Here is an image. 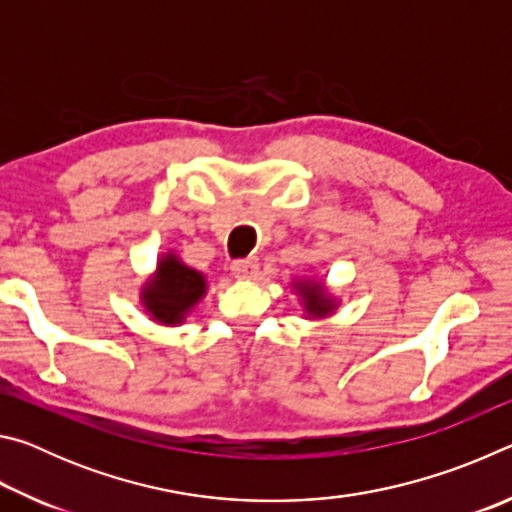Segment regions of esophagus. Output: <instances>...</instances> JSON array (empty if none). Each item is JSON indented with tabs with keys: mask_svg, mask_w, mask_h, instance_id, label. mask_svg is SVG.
Instances as JSON below:
<instances>
[{
	"mask_svg": "<svg viewBox=\"0 0 512 512\" xmlns=\"http://www.w3.org/2000/svg\"><path fill=\"white\" fill-rule=\"evenodd\" d=\"M232 273H235L239 280H253L259 271V262L255 257H248V259H235L232 262Z\"/></svg>",
	"mask_w": 512,
	"mask_h": 512,
	"instance_id": "1",
	"label": "esophagus"
}]
</instances>
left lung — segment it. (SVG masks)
Listing matches in <instances>:
<instances>
[{"instance_id":"obj_1","label":"left lung","mask_w":512,"mask_h":512,"mask_svg":"<svg viewBox=\"0 0 512 512\" xmlns=\"http://www.w3.org/2000/svg\"><path fill=\"white\" fill-rule=\"evenodd\" d=\"M291 287L300 300L302 318L325 320L329 316H334L336 309H339V298L332 296V291H329L325 287V282L318 280L316 275L291 280Z\"/></svg>"}]
</instances>
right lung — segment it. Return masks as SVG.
<instances>
[{
  "label": "right lung",
  "instance_id": "add662e5",
  "mask_svg": "<svg viewBox=\"0 0 512 512\" xmlns=\"http://www.w3.org/2000/svg\"><path fill=\"white\" fill-rule=\"evenodd\" d=\"M205 293L207 275L187 266L178 253L167 250L158 257L155 271L142 282L140 305L153 323L178 327L205 298Z\"/></svg>",
  "mask_w": 512,
  "mask_h": 512
}]
</instances>
